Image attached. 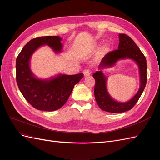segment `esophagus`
<instances>
[{
	"instance_id": "obj_1",
	"label": "esophagus",
	"mask_w": 160,
	"mask_h": 160,
	"mask_svg": "<svg viewBox=\"0 0 160 160\" xmlns=\"http://www.w3.org/2000/svg\"><path fill=\"white\" fill-rule=\"evenodd\" d=\"M83 74H84V76L86 77V76H88L91 74V72L88 69H85L83 70Z\"/></svg>"
}]
</instances>
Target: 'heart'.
Wrapping results in <instances>:
<instances>
[{"label":"heart","mask_w":160,"mask_h":160,"mask_svg":"<svg viewBox=\"0 0 160 160\" xmlns=\"http://www.w3.org/2000/svg\"><path fill=\"white\" fill-rule=\"evenodd\" d=\"M106 49H107L106 46H103V47H102V49H101V52H105Z\"/></svg>","instance_id":"obj_1"}]
</instances>
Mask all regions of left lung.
I'll return each instance as SVG.
<instances>
[{"mask_svg": "<svg viewBox=\"0 0 160 160\" xmlns=\"http://www.w3.org/2000/svg\"><path fill=\"white\" fill-rule=\"evenodd\" d=\"M120 42L117 50H113L105 55L99 65V71L93 74L96 84L94 96L98 105L102 110L111 113H121L131 110L140 98L145 88L147 82V63L145 56L130 37L125 34H120ZM130 58L134 60L139 67L141 77V87L137 94L126 102L114 101L108 93L106 88L107 79L100 70L113 65L120 59Z\"/></svg>", "mask_w": 160, "mask_h": 160, "instance_id": "left-lung-1", "label": "left lung"}]
</instances>
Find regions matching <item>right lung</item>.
Segmentation results:
<instances>
[{
	"label": "right lung",
	"instance_id": "add662e5",
	"mask_svg": "<svg viewBox=\"0 0 160 160\" xmlns=\"http://www.w3.org/2000/svg\"><path fill=\"white\" fill-rule=\"evenodd\" d=\"M62 38L58 36L41 37L32 39L17 56L16 78L20 91L30 105L39 110L54 111L64 105L74 86L83 78V74H59L49 80H41L34 76L30 68V60L34 51L47 45L55 52L62 50Z\"/></svg>",
	"mask_w": 160,
	"mask_h": 160
}]
</instances>
